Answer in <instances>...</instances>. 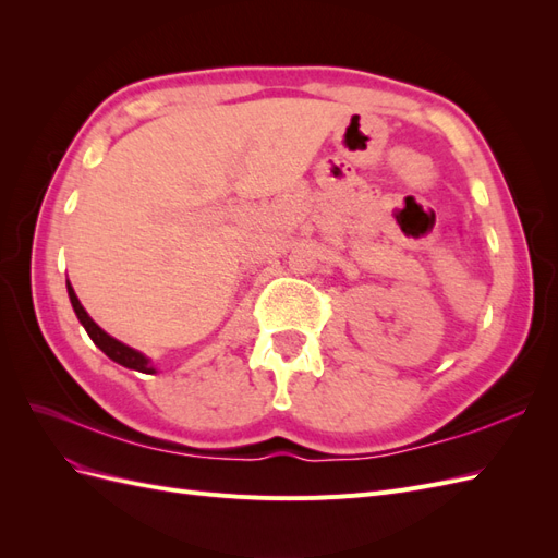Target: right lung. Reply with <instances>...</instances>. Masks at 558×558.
Segmentation results:
<instances>
[{
  "mask_svg": "<svg viewBox=\"0 0 558 558\" xmlns=\"http://www.w3.org/2000/svg\"><path fill=\"white\" fill-rule=\"evenodd\" d=\"M66 293H70V302H72V307H74V312H76V316H78V320H81V326L86 328V332L90 335V340L95 342V347L102 349L113 363L123 365V367H128V369H137V373H144V375H156V373H158L156 365L150 363V359L144 356L142 351L132 349V347H128V344H123V342H118L116 337H111L109 332H105L102 328H99V326L95 324V320L88 316V312L83 310L81 300L76 298V293H74L70 281H66Z\"/></svg>",
  "mask_w": 558,
  "mask_h": 558,
  "instance_id": "1",
  "label": "right lung"
}]
</instances>
